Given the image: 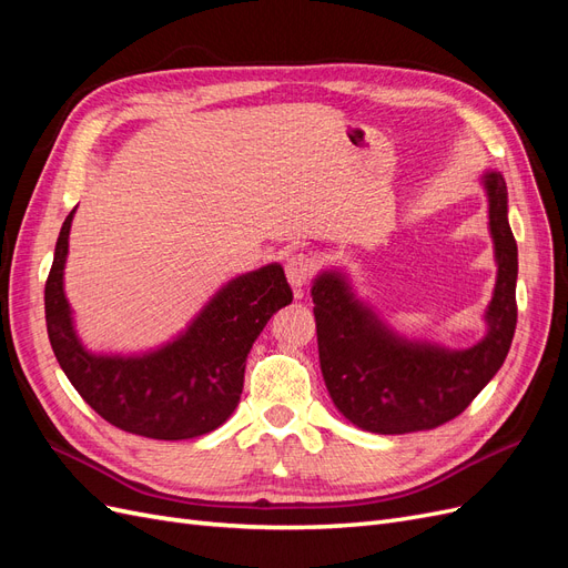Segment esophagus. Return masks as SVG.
Here are the masks:
<instances>
[{"label": "esophagus", "mask_w": 568, "mask_h": 568, "mask_svg": "<svg viewBox=\"0 0 568 568\" xmlns=\"http://www.w3.org/2000/svg\"><path fill=\"white\" fill-rule=\"evenodd\" d=\"M313 272H315L313 257H307L305 253H296V255L286 257V280H288L291 288L296 291V296H301L303 286L311 282Z\"/></svg>", "instance_id": "obj_1"}]
</instances>
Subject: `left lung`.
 <instances>
[{
	"label": "left lung",
	"instance_id": "8db88e82",
	"mask_svg": "<svg viewBox=\"0 0 568 568\" xmlns=\"http://www.w3.org/2000/svg\"><path fill=\"white\" fill-rule=\"evenodd\" d=\"M488 201L495 286L486 334L469 348L407 338L357 296L348 270L324 267L313 280L320 367L336 409L363 432L412 434L455 419L503 367L517 329L519 251L509 227L507 184L480 175Z\"/></svg>",
	"mask_w": 568,
	"mask_h": 568
}]
</instances>
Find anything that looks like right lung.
<instances>
[{
  "label": "right lung",
  "instance_id": "right-lung-1",
  "mask_svg": "<svg viewBox=\"0 0 568 568\" xmlns=\"http://www.w3.org/2000/svg\"><path fill=\"white\" fill-rule=\"evenodd\" d=\"M75 209L63 220L44 286L51 351L97 415L128 434L186 440L215 432L242 398L246 357L267 320L294 301L280 263L236 274L170 341L134 353L82 343L63 272Z\"/></svg>",
  "mask_w": 568,
  "mask_h": 568
}]
</instances>
